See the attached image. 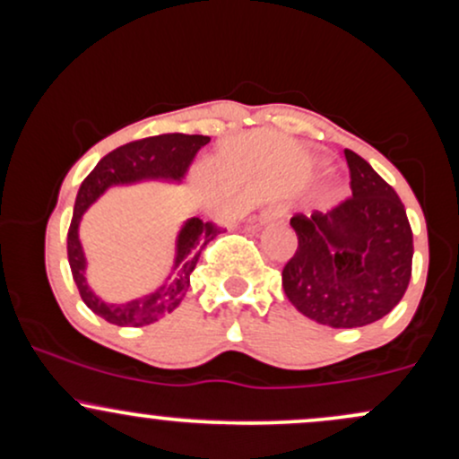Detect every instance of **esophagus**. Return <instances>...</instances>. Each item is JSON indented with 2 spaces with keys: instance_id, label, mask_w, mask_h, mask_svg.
I'll use <instances>...</instances> for the list:
<instances>
[{
  "instance_id": "34e87169",
  "label": "esophagus",
  "mask_w": 459,
  "mask_h": 459,
  "mask_svg": "<svg viewBox=\"0 0 459 459\" xmlns=\"http://www.w3.org/2000/svg\"><path fill=\"white\" fill-rule=\"evenodd\" d=\"M284 213H287V207H284V204L281 203L270 204V207H265L261 212V222L265 224V222H273V220H281Z\"/></svg>"
}]
</instances>
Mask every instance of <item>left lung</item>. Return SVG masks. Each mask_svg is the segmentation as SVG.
Instances as JSON below:
<instances>
[{"mask_svg": "<svg viewBox=\"0 0 459 459\" xmlns=\"http://www.w3.org/2000/svg\"><path fill=\"white\" fill-rule=\"evenodd\" d=\"M351 196L328 213L293 215L298 250L282 289L304 317L330 328H360L402 302L412 276V229L397 192L345 149Z\"/></svg>", "mask_w": 459, "mask_h": 459, "instance_id": "1", "label": "left lung"}]
</instances>
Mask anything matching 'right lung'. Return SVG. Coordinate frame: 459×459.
Here are the masks:
<instances>
[{
	"label": "right lung",
	"instance_id": "right-lung-1",
	"mask_svg": "<svg viewBox=\"0 0 459 459\" xmlns=\"http://www.w3.org/2000/svg\"><path fill=\"white\" fill-rule=\"evenodd\" d=\"M209 135H187V134H163L152 138L135 140L129 144L108 152L94 170L83 178L75 198L73 220L68 226V265H71L73 281H75L79 296L94 315L103 317L114 325H151L168 313H172L186 298L189 289V276L200 259L203 247L222 233L213 222H203L200 218H189L181 226L177 237L175 267L168 281L155 291L146 293L138 299L125 304H108L88 287L86 282V256H83L82 241H79V222L86 209L97 200L108 187L129 186V183L161 178V181H181L187 168L192 166L196 152L209 144Z\"/></svg>",
	"mask_w": 459,
	"mask_h": 459
}]
</instances>
